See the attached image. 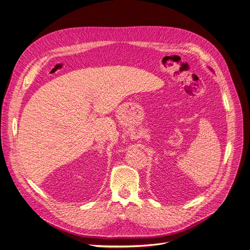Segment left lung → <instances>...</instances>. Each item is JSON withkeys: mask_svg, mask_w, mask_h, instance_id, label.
Instances as JSON below:
<instances>
[{"mask_svg": "<svg viewBox=\"0 0 250 250\" xmlns=\"http://www.w3.org/2000/svg\"><path fill=\"white\" fill-rule=\"evenodd\" d=\"M210 70H211V69H210ZM211 71H212V70H211Z\"/></svg>", "mask_w": 250, "mask_h": 250, "instance_id": "1", "label": "left lung"}]
</instances>
